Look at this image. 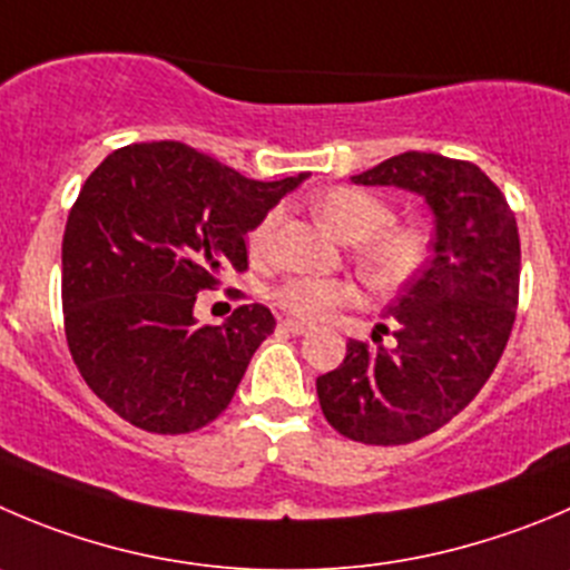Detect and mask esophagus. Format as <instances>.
<instances>
[{"label": "esophagus", "mask_w": 570, "mask_h": 570, "mask_svg": "<svg viewBox=\"0 0 570 570\" xmlns=\"http://www.w3.org/2000/svg\"><path fill=\"white\" fill-rule=\"evenodd\" d=\"M279 327L285 330V333H294V335H305L307 330H311L305 322H296V318H282Z\"/></svg>", "instance_id": "1"}]
</instances>
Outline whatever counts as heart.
<instances>
[{"label":"heart","instance_id":"b5f03b06","mask_svg":"<svg viewBox=\"0 0 570 570\" xmlns=\"http://www.w3.org/2000/svg\"><path fill=\"white\" fill-rule=\"evenodd\" d=\"M313 213L324 226L350 243L357 271L372 288L394 291L416 276L428 257L425 229L414 224H397L392 207L381 195L361 187H333L316 195ZM279 215L268 213L252 232L254 252H265L274 240ZM357 296L355 285L344 279H316L294 276L274 291V302L285 313L305 322H322L338 307L352 305Z\"/></svg>","mask_w":570,"mask_h":570}]
</instances>
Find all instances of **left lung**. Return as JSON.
<instances>
[{
    "label": "left lung",
    "instance_id": "1",
    "mask_svg": "<svg viewBox=\"0 0 570 570\" xmlns=\"http://www.w3.org/2000/svg\"><path fill=\"white\" fill-rule=\"evenodd\" d=\"M352 184L425 198L433 254L386 307L392 346L350 341L338 370L316 377L318 403L346 439L405 444L451 422L501 361L518 307V224L473 161L409 150L357 173Z\"/></svg>",
    "mask_w": 570,
    "mask_h": 570
}]
</instances>
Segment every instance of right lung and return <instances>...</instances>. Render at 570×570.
Wrapping results in <instances>:
<instances>
[{
    "label": "right lung",
    "instance_id": "add662e5",
    "mask_svg": "<svg viewBox=\"0 0 570 570\" xmlns=\"http://www.w3.org/2000/svg\"><path fill=\"white\" fill-rule=\"evenodd\" d=\"M307 173L254 181L181 142L126 145L80 187L61 246L63 327L91 392L150 433L209 425L274 316L200 327L195 296L248 265L246 235Z\"/></svg>",
    "mask_w": 570,
    "mask_h": 570
}]
</instances>
